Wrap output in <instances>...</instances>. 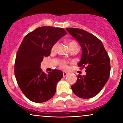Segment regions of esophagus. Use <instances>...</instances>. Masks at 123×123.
Instances as JSON below:
<instances>
[{"label": "esophagus", "instance_id": "1", "mask_svg": "<svg viewBox=\"0 0 123 123\" xmlns=\"http://www.w3.org/2000/svg\"><path fill=\"white\" fill-rule=\"evenodd\" d=\"M67 75H68V73L66 72H65V71L63 72V77H65Z\"/></svg>", "mask_w": 123, "mask_h": 123}]
</instances>
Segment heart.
I'll return each mask as SVG.
<instances>
[{
  "label": "heart",
  "mask_w": 123,
  "mask_h": 123,
  "mask_svg": "<svg viewBox=\"0 0 123 123\" xmlns=\"http://www.w3.org/2000/svg\"><path fill=\"white\" fill-rule=\"evenodd\" d=\"M75 44H77V43H76L74 41L71 40V41H69L68 42V46L69 48L70 47H72V46H73V45H75ZM55 48H56V44H54L51 49L52 51L55 50ZM61 66L62 68H64V69L67 68V63H66V62H62L61 63Z\"/></svg>",
  "instance_id": "obj_1"
}]
</instances>
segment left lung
<instances>
[{
  "label": "left lung",
  "instance_id": "obj_1",
  "mask_svg": "<svg viewBox=\"0 0 123 123\" xmlns=\"http://www.w3.org/2000/svg\"><path fill=\"white\" fill-rule=\"evenodd\" d=\"M66 30L80 44L82 55L78 66L86 69V75L77 76L72 90L80 98H91L102 90L109 78L110 58L102 42L94 35L78 28Z\"/></svg>",
  "mask_w": 123,
  "mask_h": 123
}]
</instances>
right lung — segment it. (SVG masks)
<instances>
[{"label": "right lung", "instance_id": "add662e5", "mask_svg": "<svg viewBox=\"0 0 123 123\" xmlns=\"http://www.w3.org/2000/svg\"><path fill=\"white\" fill-rule=\"evenodd\" d=\"M66 34L61 28L39 27L25 36L18 49L14 66L15 78L22 92L32 102H46L55 94L62 72L55 69L46 74L40 68L41 62L44 57L50 55L53 46Z\"/></svg>", "mask_w": 123, "mask_h": 123}]
</instances>
